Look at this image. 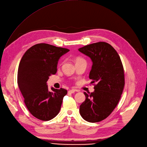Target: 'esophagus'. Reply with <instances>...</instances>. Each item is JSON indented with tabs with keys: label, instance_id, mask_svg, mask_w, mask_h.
Listing matches in <instances>:
<instances>
[{
	"label": "esophagus",
	"instance_id": "esophagus-1",
	"mask_svg": "<svg viewBox=\"0 0 147 147\" xmlns=\"http://www.w3.org/2000/svg\"><path fill=\"white\" fill-rule=\"evenodd\" d=\"M75 92H76V90H74V89H71V90L68 91V93H74Z\"/></svg>",
	"mask_w": 147,
	"mask_h": 147
}]
</instances>
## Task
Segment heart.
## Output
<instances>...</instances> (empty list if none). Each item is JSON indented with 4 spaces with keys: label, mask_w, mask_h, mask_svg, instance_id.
Returning a JSON list of instances; mask_svg holds the SVG:
<instances>
[{
    "label": "heart",
    "mask_w": 147,
    "mask_h": 147,
    "mask_svg": "<svg viewBox=\"0 0 147 147\" xmlns=\"http://www.w3.org/2000/svg\"><path fill=\"white\" fill-rule=\"evenodd\" d=\"M79 59H81V58H77V59L76 60H79Z\"/></svg>",
    "instance_id": "obj_1"
}]
</instances>
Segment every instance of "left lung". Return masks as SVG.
I'll return each mask as SVG.
<instances>
[{
	"label": "left lung",
	"mask_w": 147,
	"mask_h": 147,
	"mask_svg": "<svg viewBox=\"0 0 147 147\" xmlns=\"http://www.w3.org/2000/svg\"><path fill=\"white\" fill-rule=\"evenodd\" d=\"M79 51L92 60L89 79L92 83H96L93 92H84L86 100L80 106V113L87 122H100L109 116L121 99L125 85L123 65L118 53L108 43H93Z\"/></svg>",
	"instance_id": "obj_1"
}]
</instances>
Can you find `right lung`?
<instances>
[{"label":"right lung","mask_w":147,"mask_h":147,"mask_svg":"<svg viewBox=\"0 0 147 147\" xmlns=\"http://www.w3.org/2000/svg\"><path fill=\"white\" fill-rule=\"evenodd\" d=\"M68 49L41 43L33 45L25 52L19 63L18 84L27 109L38 119L47 121L59 113L67 90L51 87L47 82L57 71L60 58Z\"/></svg>","instance_id":"obj_1"}]
</instances>
